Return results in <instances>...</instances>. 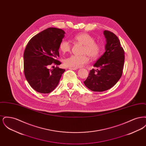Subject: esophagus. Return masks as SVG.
I'll list each match as a JSON object with an SVG mask.
<instances>
[{"instance_id":"obj_1","label":"esophagus","mask_w":146,"mask_h":146,"mask_svg":"<svg viewBox=\"0 0 146 146\" xmlns=\"http://www.w3.org/2000/svg\"><path fill=\"white\" fill-rule=\"evenodd\" d=\"M69 69H70V70H77V68H73V67H69Z\"/></svg>"}]
</instances>
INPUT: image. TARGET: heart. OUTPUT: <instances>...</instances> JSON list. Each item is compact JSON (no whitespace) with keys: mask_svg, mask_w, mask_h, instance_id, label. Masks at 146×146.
<instances>
[{"mask_svg":"<svg viewBox=\"0 0 146 146\" xmlns=\"http://www.w3.org/2000/svg\"><path fill=\"white\" fill-rule=\"evenodd\" d=\"M74 42L83 45L82 56L70 55L64 60V64L67 67L79 68L89 62V57L96 59L100 55L101 46L100 44L95 42V39L90 35L82 33L76 35L74 38ZM60 51L63 53L70 52L72 49L70 42L66 40L61 41L59 45Z\"/></svg>","mask_w":146,"mask_h":146,"instance_id":"obj_1","label":"heart"}]
</instances>
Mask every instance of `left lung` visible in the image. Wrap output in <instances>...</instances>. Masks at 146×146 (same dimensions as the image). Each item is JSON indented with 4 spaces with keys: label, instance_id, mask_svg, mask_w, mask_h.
I'll list each match as a JSON object with an SVG mask.
<instances>
[{
    "label": "left lung",
    "instance_id": "8db88e82",
    "mask_svg": "<svg viewBox=\"0 0 146 146\" xmlns=\"http://www.w3.org/2000/svg\"><path fill=\"white\" fill-rule=\"evenodd\" d=\"M106 39L104 55L94 64L96 69L91 70L84 82L85 85L93 91L107 90L115 85L122 76L125 60L124 50L117 35L104 31Z\"/></svg>",
    "mask_w": 146,
    "mask_h": 146
}]
</instances>
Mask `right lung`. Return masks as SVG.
<instances>
[{
  "label": "right lung",
  "instance_id": "obj_1",
  "mask_svg": "<svg viewBox=\"0 0 146 146\" xmlns=\"http://www.w3.org/2000/svg\"><path fill=\"white\" fill-rule=\"evenodd\" d=\"M61 29L48 28L32 37L23 54L24 73L31 86L42 94H48L58 85L65 70L58 67L49 69L55 64L61 63L59 57V45L64 36Z\"/></svg>",
  "mask_w": 146,
  "mask_h": 146
}]
</instances>
